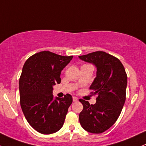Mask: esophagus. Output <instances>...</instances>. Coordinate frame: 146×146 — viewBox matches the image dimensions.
<instances>
[{
  "label": "esophagus",
  "instance_id": "1",
  "mask_svg": "<svg viewBox=\"0 0 146 146\" xmlns=\"http://www.w3.org/2000/svg\"><path fill=\"white\" fill-rule=\"evenodd\" d=\"M73 102H76V101H78V98L77 97L73 96Z\"/></svg>",
  "mask_w": 146,
  "mask_h": 146
}]
</instances>
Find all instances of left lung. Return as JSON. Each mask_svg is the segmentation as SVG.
Listing matches in <instances>:
<instances>
[{
	"instance_id": "obj_1",
	"label": "left lung",
	"mask_w": 146,
	"mask_h": 146,
	"mask_svg": "<svg viewBox=\"0 0 146 146\" xmlns=\"http://www.w3.org/2000/svg\"><path fill=\"white\" fill-rule=\"evenodd\" d=\"M79 57L97 67L96 78L89 88L91 95H97L96 102L90 105L80 99L83 105L80 123L87 132L100 134L111 127L121 114L126 99L127 73L117 57L104 51Z\"/></svg>"
}]
</instances>
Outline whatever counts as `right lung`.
Instances as JSON below:
<instances>
[{"label":"right lung","instance_id":"obj_1","mask_svg":"<svg viewBox=\"0 0 146 146\" xmlns=\"http://www.w3.org/2000/svg\"><path fill=\"white\" fill-rule=\"evenodd\" d=\"M72 58L45 50L24 64L19 79L21 107L29 124L41 134L57 132L64 123L73 98L67 94L53 100L52 86L61 82V72Z\"/></svg>","mask_w":146,"mask_h":146}]
</instances>
